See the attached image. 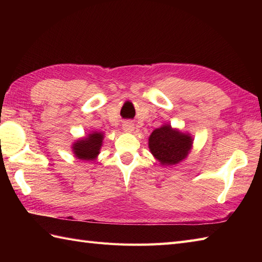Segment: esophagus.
I'll return each instance as SVG.
<instances>
[{
  "instance_id": "1",
  "label": "esophagus",
  "mask_w": 262,
  "mask_h": 262,
  "mask_svg": "<svg viewBox=\"0 0 262 262\" xmlns=\"http://www.w3.org/2000/svg\"><path fill=\"white\" fill-rule=\"evenodd\" d=\"M134 124L132 121H125L122 124V129H124L126 133H133L134 132Z\"/></svg>"
}]
</instances>
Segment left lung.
Returning a JSON list of instances; mask_svg holds the SVG:
<instances>
[{"label": "left lung", "instance_id": "left-lung-1", "mask_svg": "<svg viewBox=\"0 0 262 262\" xmlns=\"http://www.w3.org/2000/svg\"><path fill=\"white\" fill-rule=\"evenodd\" d=\"M193 138L170 124H164L152 132L148 137V148L162 165H176L182 162L192 148Z\"/></svg>", "mask_w": 262, "mask_h": 262}]
</instances>
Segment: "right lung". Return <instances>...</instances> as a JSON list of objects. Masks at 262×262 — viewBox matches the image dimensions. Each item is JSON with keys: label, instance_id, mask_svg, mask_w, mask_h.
I'll list each match as a JSON object with an SVG mask.
<instances>
[{"label": "right lung", "instance_id": "add662e5", "mask_svg": "<svg viewBox=\"0 0 262 262\" xmlns=\"http://www.w3.org/2000/svg\"><path fill=\"white\" fill-rule=\"evenodd\" d=\"M104 134L102 132H91L72 144V152L74 157L83 161H94L102 147Z\"/></svg>", "mask_w": 262, "mask_h": 262}]
</instances>
